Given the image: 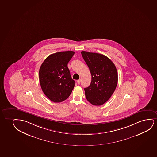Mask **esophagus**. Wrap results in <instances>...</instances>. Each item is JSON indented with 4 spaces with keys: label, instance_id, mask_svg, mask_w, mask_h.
I'll use <instances>...</instances> for the list:
<instances>
[{
    "label": "esophagus",
    "instance_id": "obj_1",
    "mask_svg": "<svg viewBox=\"0 0 157 157\" xmlns=\"http://www.w3.org/2000/svg\"><path fill=\"white\" fill-rule=\"evenodd\" d=\"M81 79H78V80L77 81V83H78V84H80V83H81Z\"/></svg>",
    "mask_w": 157,
    "mask_h": 157
}]
</instances>
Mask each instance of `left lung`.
<instances>
[{"mask_svg": "<svg viewBox=\"0 0 157 157\" xmlns=\"http://www.w3.org/2000/svg\"><path fill=\"white\" fill-rule=\"evenodd\" d=\"M81 54L92 76L91 83L84 89L86 98L93 105H102L111 97L116 88L117 69L111 60L103 55L85 51Z\"/></svg>", "mask_w": 157, "mask_h": 157, "instance_id": "1", "label": "left lung"}]
</instances>
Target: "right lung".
<instances>
[{"mask_svg": "<svg viewBox=\"0 0 157 157\" xmlns=\"http://www.w3.org/2000/svg\"><path fill=\"white\" fill-rule=\"evenodd\" d=\"M73 51L58 52L46 58L39 70L42 90L54 102L67 99L75 82L72 79L67 64L73 56Z\"/></svg>", "mask_w": 157, "mask_h": 157, "instance_id": "1", "label": "right lung"}]
</instances>
